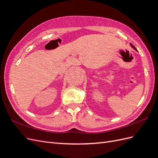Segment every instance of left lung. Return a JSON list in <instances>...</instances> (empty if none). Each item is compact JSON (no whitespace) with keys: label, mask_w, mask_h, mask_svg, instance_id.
<instances>
[{"label":"left lung","mask_w":158,"mask_h":158,"mask_svg":"<svg viewBox=\"0 0 158 158\" xmlns=\"http://www.w3.org/2000/svg\"><path fill=\"white\" fill-rule=\"evenodd\" d=\"M131 47H132V48H133L134 49H135V50H136V51H137V49H136L135 48V46H134V45H132V44H131Z\"/></svg>","instance_id":"1"}]
</instances>
